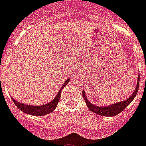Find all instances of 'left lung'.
Masks as SVG:
<instances>
[{
  "label": "left lung",
  "mask_w": 146,
  "mask_h": 146,
  "mask_svg": "<svg viewBox=\"0 0 146 146\" xmlns=\"http://www.w3.org/2000/svg\"><path fill=\"white\" fill-rule=\"evenodd\" d=\"M139 75L138 76L137 78V86H136L134 92H133V94L129 97V98H127L124 101L119 102V103H114L112 105L109 106H97L93 105L92 103L88 101L87 100V97L85 94V92H83V98L85 100L86 106L88 107L89 110L93 111L95 114H98V115L101 116H106V117H113L117 114H119L122 111L126 108L132 102L133 100L134 99L135 96L137 95L138 92V88H139Z\"/></svg>",
  "instance_id": "1"
}]
</instances>
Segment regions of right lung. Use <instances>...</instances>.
Wrapping results in <instances>:
<instances>
[{
    "instance_id": "obj_1",
    "label": "right lung",
    "mask_w": 146,
    "mask_h": 146,
    "mask_svg": "<svg viewBox=\"0 0 146 146\" xmlns=\"http://www.w3.org/2000/svg\"><path fill=\"white\" fill-rule=\"evenodd\" d=\"M69 78L67 79L66 80V82L64 83V84L63 85V86L61 87L60 89L58 92V94L56 95L55 98H54V100H52L50 103H46L45 105L42 106H29V105H26V104H23V103H21L19 102H17L15 100H14L12 98V100H13L14 103L15 104L16 106L21 110L22 111H23L24 113H27V114H31V115L34 116H43L46 115V114H48L51 112H52L54 109H56V107L58 106V102L60 100V94H61V91L63 89V88H64V86L66 85L68 82L69 81Z\"/></svg>"
}]
</instances>
